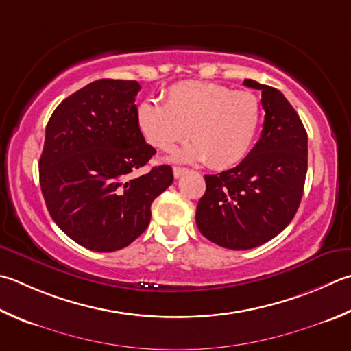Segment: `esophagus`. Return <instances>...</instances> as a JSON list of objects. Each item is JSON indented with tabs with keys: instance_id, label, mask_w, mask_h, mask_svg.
Instances as JSON below:
<instances>
[{
	"instance_id": "34e87169",
	"label": "esophagus",
	"mask_w": 351,
	"mask_h": 351,
	"mask_svg": "<svg viewBox=\"0 0 351 351\" xmlns=\"http://www.w3.org/2000/svg\"><path fill=\"white\" fill-rule=\"evenodd\" d=\"M186 171H187V169H184V167H173V176L178 180V178H181L184 173H186Z\"/></svg>"
}]
</instances>
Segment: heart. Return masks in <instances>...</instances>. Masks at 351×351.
<instances>
[{"instance_id": "obj_1", "label": "heart", "mask_w": 351, "mask_h": 351, "mask_svg": "<svg viewBox=\"0 0 351 351\" xmlns=\"http://www.w3.org/2000/svg\"><path fill=\"white\" fill-rule=\"evenodd\" d=\"M136 123L145 141L162 152L192 136L195 141L175 155L178 161H207L213 169H227L250 152L261 124V104L250 92L182 81L165 92L164 104H139Z\"/></svg>"}]
</instances>
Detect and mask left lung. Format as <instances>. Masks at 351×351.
<instances>
[{
    "label": "left lung",
    "mask_w": 351,
    "mask_h": 351,
    "mask_svg": "<svg viewBox=\"0 0 351 351\" xmlns=\"http://www.w3.org/2000/svg\"><path fill=\"white\" fill-rule=\"evenodd\" d=\"M263 92L265 110L259 141L242 161L206 175L196 226L208 241L230 250H248L275 238L290 224L307 175V132L296 110L275 87L244 80Z\"/></svg>",
    "instance_id": "8db88e82"
}]
</instances>
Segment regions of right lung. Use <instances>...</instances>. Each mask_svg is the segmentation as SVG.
Returning <instances> with one entry per match:
<instances>
[{
    "mask_svg": "<svg viewBox=\"0 0 351 351\" xmlns=\"http://www.w3.org/2000/svg\"><path fill=\"white\" fill-rule=\"evenodd\" d=\"M138 81L98 80L56 107L46 127L40 184L50 216L76 244L114 252L150 222L171 182L170 165L130 178L156 154L138 129Z\"/></svg>",
    "mask_w": 351,
    "mask_h": 351,
    "instance_id": "obj_1",
    "label": "right lung"
}]
</instances>
